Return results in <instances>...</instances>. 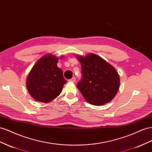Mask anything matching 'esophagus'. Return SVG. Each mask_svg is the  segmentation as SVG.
<instances>
[{"label": "esophagus", "mask_w": 152, "mask_h": 152, "mask_svg": "<svg viewBox=\"0 0 152 152\" xmlns=\"http://www.w3.org/2000/svg\"><path fill=\"white\" fill-rule=\"evenodd\" d=\"M75 80H76L75 77H73V78H72L71 79L69 80V82H72V83H75Z\"/></svg>", "instance_id": "1"}]
</instances>
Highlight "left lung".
<instances>
[{
    "label": "left lung",
    "instance_id": "obj_1",
    "mask_svg": "<svg viewBox=\"0 0 152 152\" xmlns=\"http://www.w3.org/2000/svg\"><path fill=\"white\" fill-rule=\"evenodd\" d=\"M83 79L77 84L85 100L90 104L102 105L111 101L118 93L120 79L111 64L95 54L77 56Z\"/></svg>",
    "mask_w": 152,
    "mask_h": 152
}]
</instances>
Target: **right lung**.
<instances>
[{
    "label": "right lung",
    "instance_id": "obj_1",
    "mask_svg": "<svg viewBox=\"0 0 152 152\" xmlns=\"http://www.w3.org/2000/svg\"><path fill=\"white\" fill-rule=\"evenodd\" d=\"M63 56L60 57V59ZM59 58L48 54L37 61L28 74L26 86L28 92L34 100L48 103L58 96L66 83L62 69L57 63Z\"/></svg>",
    "mask_w": 152,
    "mask_h": 152
}]
</instances>
